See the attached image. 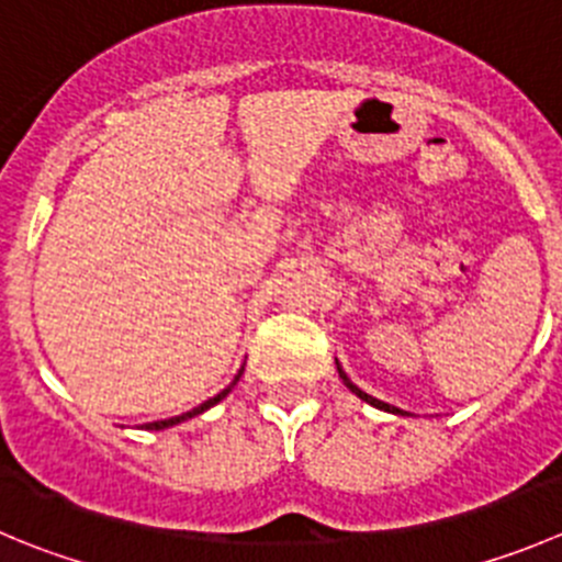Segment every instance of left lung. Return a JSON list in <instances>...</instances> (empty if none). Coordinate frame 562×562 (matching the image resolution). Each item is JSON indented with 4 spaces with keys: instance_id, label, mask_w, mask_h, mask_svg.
Returning a JSON list of instances; mask_svg holds the SVG:
<instances>
[{
    "instance_id": "8db88e82",
    "label": "left lung",
    "mask_w": 562,
    "mask_h": 562,
    "mask_svg": "<svg viewBox=\"0 0 562 562\" xmlns=\"http://www.w3.org/2000/svg\"><path fill=\"white\" fill-rule=\"evenodd\" d=\"M337 370H340V364H337ZM340 375H342V381H346V384H348V390H351V392H353V395H359V397H362V401H364V403H370V406H375V408H384V412H392V414H403V412H401V408L390 406V403L379 401V397L368 395V392H362V390H359V386H353V384H351V381H348V379H346V373H342V370H340Z\"/></svg>"
}]
</instances>
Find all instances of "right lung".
<instances>
[{"mask_svg": "<svg viewBox=\"0 0 562 562\" xmlns=\"http://www.w3.org/2000/svg\"><path fill=\"white\" fill-rule=\"evenodd\" d=\"M233 384H236V381H233ZM233 384H231V386H227V390H222V392H220V395L209 397V401H205V403H200V406H194V408H192V412H187V414H178V417H170V419H159V423H148V426H145V428H148V431H161V428H170V426H178V423H183V419H189V417H198V414H203V412H205V408H211V406H214V403H220V401H222V397H225V395H227V392H231V390H233Z\"/></svg>", "mask_w": 562, "mask_h": 562, "instance_id": "right-lung-1", "label": "right lung"}]
</instances>
